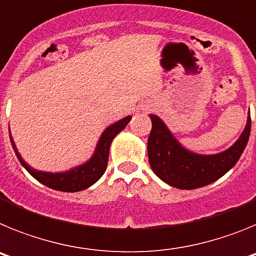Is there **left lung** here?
Returning a JSON list of instances; mask_svg holds the SVG:
<instances>
[{
  "instance_id": "left-lung-1",
  "label": "left lung",
  "mask_w": 256,
  "mask_h": 256,
  "mask_svg": "<svg viewBox=\"0 0 256 256\" xmlns=\"http://www.w3.org/2000/svg\"><path fill=\"white\" fill-rule=\"evenodd\" d=\"M152 128L148 140V154L154 173L165 183L180 190H194L216 182L238 162L252 130L250 114L245 130L230 148L216 155H200L184 148L168 126L150 115Z\"/></svg>"
}]
</instances>
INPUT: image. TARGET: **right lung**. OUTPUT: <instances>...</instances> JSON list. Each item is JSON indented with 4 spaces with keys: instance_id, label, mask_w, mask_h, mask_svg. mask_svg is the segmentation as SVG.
<instances>
[{
    "instance_id": "1",
    "label": "right lung",
    "mask_w": 256,
    "mask_h": 256,
    "mask_svg": "<svg viewBox=\"0 0 256 256\" xmlns=\"http://www.w3.org/2000/svg\"><path fill=\"white\" fill-rule=\"evenodd\" d=\"M132 116H126L122 120L116 122V123L108 126L104 133L101 134L100 140L97 142L96 150L92 158L88 160L87 162L82 165H78L76 168L70 169L68 172H62V173H48V172H40L37 169H33L30 165L26 164L20 154L18 152V148L15 146L12 137L10 133V141L12 144V148L16 154L18 159L22 162V165L29 173L44 186L50 187L52 190H58V191L62 192H76L82 191V190L88 188L92 186L94 183L100 180L101 176L105 173L106 166H108V150H110V144H112V140L115 138V136L118 133L123 130L126 126V124L130 123Z\"/></svg>"
}]
</instances>
